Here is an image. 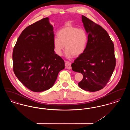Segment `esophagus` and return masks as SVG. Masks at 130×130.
Here are the masks:
<instances>
[{"mask_svg":"<svg viewBox=\"0 0 130 130\" xmlns=\"http://www.w3.org/2000/svg\"><path fill=\"white\" fill-rule=\"evenodd\" d=\"M65 67H66V68H67L69 70L71 69H72L71 63L69 62V61H65Z\"/></svg>","mask_w":130,"mask_h":130,"instance_id":"34e87169","label":"esophagus"}]
</instances>
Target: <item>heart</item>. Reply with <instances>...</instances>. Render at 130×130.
Segmentation results:
<instances>
[{
	"label": "heart",
	"mask_w": 130,
	"mask_h": 130,
	"mask_svg": "<svg viewBox=\"0 0 130 130\" xmlns=\"http://www.w3.org/2000/svg\"><path fill=\"white\" fill-rule=\"evenodd\" d=\"M57 37L54 38L53 43L55 52L58 56L61 55L64 45L67 58L73 55L79 56L86 47L88 35L84 29L73 26H65L58 31Z\"/></svg>",
	"instance_id": "1"
}]
</instances>
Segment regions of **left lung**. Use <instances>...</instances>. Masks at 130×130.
<instances>
[{
	"instance_id": "1",
	"label": "left lung",
	"mask_w": 130,
	"mask_h": 130,
	"mask_svg": "<svg viewBox=\"0 0 130 130\" xmlns=\"http://www.w3.org/2000/svg\"><path fill=\"white\" fill-rule=\"evenodd\" d=\"M82 21L88 34V42L83 53L71 66L74 71L83 74L78 86L85 91L96 92L106 86L116 67L114 45L101 26L84 15Z\"/></svg>"
}]
</instances>
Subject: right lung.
Here are the masks:
<instances>
[{"label":"right lung","instance_id":"right-lung-1","mask_svg":"<svg viewBox=\"0 0 130 130\" xmlns=\"http://www.w3.org/2000/svg\"><path fill=\"white\" fill-rule=\"evenodd\" d=\"M53 30L49 18L42 19L22 31L13 49L14 74L35 92L50 89L65 68L64 61L54 51Z\"/></svg>","mask_w":130,"mask_h":130}]
</instances>
